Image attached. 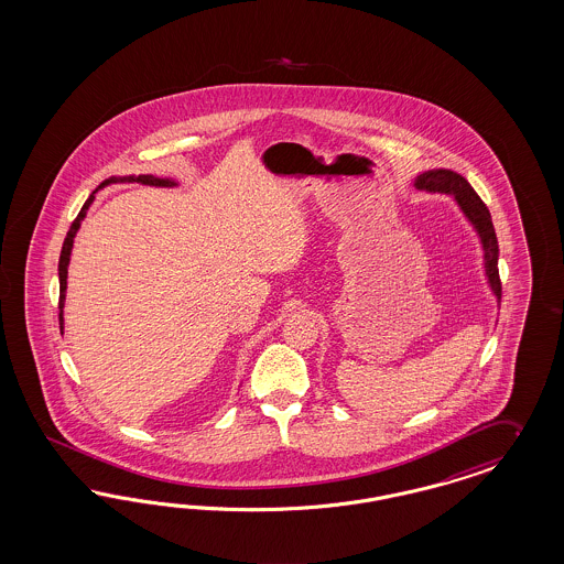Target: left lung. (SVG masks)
<instances>
[{"mask_svg": "<svg viewBox=\"0 0 564 564\" xmlns=\"http://www.w3.org/2000/svg\"><path fill=\"white\" fill-rule=\"evenodd\" d=\"M414 187L419 189H427L431 194L452 195L458 204V208L463 210L466 220L473 225V229L481 239V248H484V269H486L487 285L491 293L496 295L498 304L502 297V283H500V272H498V239L494 231V223H491V214L487 210L486 204L481 202V197L475 194V189L468 185L465 176L447 171V169H433L423 175L414 178Z\"/></svg>", "mask_w": 564, "mask_h": 564, "instance_id": "obj_1", "label": "left lung"}]
</instances>
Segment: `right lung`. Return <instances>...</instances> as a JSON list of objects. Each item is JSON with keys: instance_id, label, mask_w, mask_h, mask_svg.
<instances>
[{"instance_id": "1", "label": "right lung", "mask_w": 564, "mask_h": 564, "mask_svg": "<svg viewBox=\"0 0 564 564\" xmlns=\"http://www.w3.org/2000/svg\"><path fill=\"white\" fill-rule=\"evenodd\" d=\"M141 183V185H155V187H175V181H171V178H158V176L152 175H139V176H112V178H108V181H104L101 185H99L98 189H101L104 185H110V183ZM98 189L94 192V194L87 197V202L83 204V208H80V213H78L77 218L73 220V225H70V229H68V234H66V239H64V246H62V252H59V262H58V274H59V329H64V300H66V276H68V262H70V252H73V243H75V235H77L78 227H80V220L87 216V210H89V206L94 204V199H96V194H98Z\"/></svg>"}]
</instances>
